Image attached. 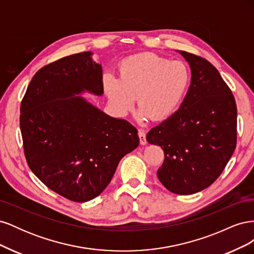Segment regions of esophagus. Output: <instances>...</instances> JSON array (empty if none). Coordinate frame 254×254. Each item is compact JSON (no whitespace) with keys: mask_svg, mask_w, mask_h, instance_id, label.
<instances>
[{"mask_svg":"<svg viewBox=\"0 0 254 254\" xmlns=\"http://www.w3.org/2000/svg\"><path fill=\"white\" fill-rule=\"evenodd\" d=\"M139 139H140V144L141 145H145L146 143H147V141H146V133H145V131L144 130H142V129H140L139 130Z\"/></svg>","mask_w":254,"mask_h":254,"instance_id":"34e87169","label":"esophagus"}]
</instances>
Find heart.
<instances>
[{"label":"heart","mask_w":254,"mask_h":254,"mask_svg":"<svg viewBox=\"0 0 254 254\" xmlns=\"http://www.w3.org/2000/svg\"><path fill=\"white\" fill-rule=\"evenodd\" d=\"M190 83L186 64L151 53L126 58L120 65V78L110 73L104 76L105 93L115 111L129 112L135 97L140 119L153 121L165 120L179 108Z\"/></svg>","instance_id":"heart-1"}]
</instances>
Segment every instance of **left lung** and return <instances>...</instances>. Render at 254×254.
<instances>
[{"mask_svg":"<svg viewBox=\"0 0 254 254\" xmlns=\"http://www.w3.org/2000/svg\"><path fill=\"white\" fill-rule=\"evenodd\" d=\"M191 71L180 108L146 135L161 146L164 162L157 176L172 193L190 195L216 180L236 147L235 99L217 68L206 59L179 52Z\"/></svg>","mask_w":254,"mask_h":254,"instance_id":"left-lung-1","label":"left lung"}]
</instances>
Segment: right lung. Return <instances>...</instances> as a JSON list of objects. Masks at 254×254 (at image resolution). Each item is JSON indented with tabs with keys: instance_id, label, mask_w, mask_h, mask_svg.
Listing matches in <instances>:
<instances>
[{
	"instance_id": "1",
	"label": "right lung",
	"mask_w": 254,
	"mask_h": 254,
	"mask_svg": "<svg viewBox=\"0 0 254 254\" xmlns=\"http://www.w3.org/2000/svg\"><path fill=\"white\" fill-rule=\"evenodd\" d=\"M91 52L41 67L30 80L20 108L27 164L49 189L84 202L110 183L121 159L139 145L137 130L114 119L80 94L104 93L102 65Z\"/></svg>"
}]
</instances>
